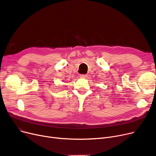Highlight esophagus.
I'll list each match as a JSON object with an SVG mask.
<instances>
[{
    "mask_svg": "<svg viewBox=\"0 0 156 156\" xmlns=\"http://www.w3.org/2000/svg\"><path fill=\"white\" fill-rule=\"evenodd\" d=\"M80 77L81 78H87V74H80Z\"/></svg>",
    "mask_w": 156,
    "mask_h": 156,
    "instance_id": "obj_1",
    "label": "esophagus"
}]
</instances>
